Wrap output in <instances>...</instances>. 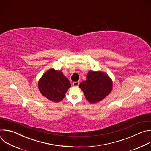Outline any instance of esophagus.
Segmentation results:
<instances>
[{
  "mask_svg": "<svg viewBox=\"0 0 151 151\" xmlns=\"http://www.w3.org/2000/svg\"><path fill=\"white\" fill-rule=\"evenodd\" d=\"M79 85V81H76V82H74L73 83V85L75 86V87H77V86H78Z\"/></svg>",
  "mask_w": 151,
  "mask_h": 151,
  "instance_id": "1",
  "label": "esophagus"
}]
</instances>
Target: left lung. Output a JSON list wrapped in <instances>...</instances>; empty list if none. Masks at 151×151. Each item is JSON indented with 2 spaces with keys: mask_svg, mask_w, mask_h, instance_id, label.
<instances>
[{
  "mask_svg": "<svg viewBox=\"0 0 151 151\" xmlns=\"http://www.w3.org/2000/svg\"><path fill=\"white\" fill-rule=\"evenodd\" d=\"M87 99L91 103H96L104 99L112 90V81L106 73L100 71H90L87 79L79 84Z\"/></svg>",
  "mask_w": 151,
  "mask_h": 151,
  "instance_id": "1",
  "label": "left lung"
}]
</instances>
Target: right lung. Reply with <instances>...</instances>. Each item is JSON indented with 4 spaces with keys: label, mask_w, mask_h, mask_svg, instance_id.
<instances>
[{
    "label": "right lung",
    "mask_w": 151,
    "mask_h": 151,
    "mask_svg": "<svg viewBox=\"0 0 151 151\" xmlns=\"http://www.w3.org/2000/svg\"><path fill=\"white\" fill-rule=\"evenodd\" d=\"M71 87L69 79L61 71L53 69L47 71L40 78L38 88L40 93L48 100L54 102L61 101Z\"/></svg>",
    "instance_id": "1"
}]
</instances>
